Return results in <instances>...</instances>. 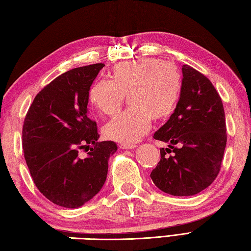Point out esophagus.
Wrapping results in <instances>:
<instances>
[{"instance_id":"34e87169","label":"esophagus","mask_w":251,"mask_h":251,"mask_svg":"<svg viewBox=\"0 0 251 251\" xmlns=\"http://www.w3.org/2000/svg\"><path fill=\"white\" fill-rule=\"evenodd\" d=\"M121 148H123V150H134V148H136V145L135 144H122Z\"/></svg>"}]
</instances>
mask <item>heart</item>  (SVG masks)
<instances>
[{"instance_id": "heart-1", "label": "heart", "mask_w": 251, "mask_h": 251, "mask_svg": "<svg viewBox=\"0 0 251 251\" xmlns=\"http://www.w3.org/2000/svg\"><path fill=\"white\" fill-rule=\"evenodd\" d=\"M182 77L177 66L159 58L146 57L116 65L110 80H96L88 100L104 115H113L128 95L130 108L106 123L103 133L113 141L133 144L150 129L151 118L165 120L179 101Z\"/></svg>"}]
</instances>
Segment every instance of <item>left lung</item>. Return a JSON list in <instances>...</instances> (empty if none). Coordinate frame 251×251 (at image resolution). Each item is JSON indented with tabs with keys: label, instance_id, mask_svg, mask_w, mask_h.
Here are the masks:
<instances>
[{
	"label": "left lung",
	"instance_id": "8db88e82",
	"mask_svg": "<svg viewBox=\"0 0 251 251\" xmlns=\"http://www.w3.org/2000/svg\"><path fill=\"white\" fill-rule=\"evenodd\" d=\"M181 70L179 101L166 124L154 134L169 148H160V160L151 177L164 193L193 196L219 174L227 128L223 101L212 83L189 65Z\"/></svg>",
	"mask_w": 251,
	"mask_h": 251
}]
</instances>
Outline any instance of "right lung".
I'll return each mask as SVG.
<instances>
[{
	"label": "right lung",
	"instance_id": "1",
	"mask_svg": "<svg viewBox=\"0 0 251 251\" xmlns=\"http://www.w3.org/2000/svg\"><path fill=\"white\" fill-rule=\"evenodd\" d=\"M104 66L96 63L57 76L25 116L22 145L33 182L61 207L77 208L94 197L106 180L109 156L117 151L115 142H97L96 122L87 116L88 90Z\"/></svg>",
	"mask_w": 251,
	"mask_h": 251
}]
</instances>
